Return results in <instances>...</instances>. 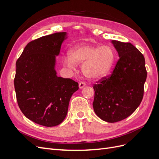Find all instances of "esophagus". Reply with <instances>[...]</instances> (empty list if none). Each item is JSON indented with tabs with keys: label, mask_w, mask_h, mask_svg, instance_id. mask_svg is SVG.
<instances>
[{
	"label": "esophagus",
	"mask_w": 159,
	"mask_h": 159,
	"mask_svg": "<svg viewBox=\"0 0 159 159\" xmlns=\"http://www.w3.org/2000/svg\"><path fill=\"white\" fill-rule=\"evenodd\" d=\"M85 85H86V84H85L84 82H80V83L79 84V88H80V89H81V88H83L84 87H85Z\"/></svg>",
	"instance_id": "obj_1"
}]
</instances>
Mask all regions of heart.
Listing matches in <instances>:
<instances>
[{"label": "heart", "mask_w": 159, "mask_h": 159, "mask_svg": "<svg viewBox=\"0 0 159 159\" xmlns=\"http://www.w3.org/2000/svg\"><path fill=\"white\" fill-rule=\"evenodd\" d=\"M115 60V53L111 46L84 44L77 46L64 57V63L73 68L82 64L81 71L89 79L98 80L110 71Z\"/></svg>", "instance_id": "obj_1"}]
</instances>
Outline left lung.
I'll list each match as a JSON object with an SVG mask.
<instances>
[{
  "mask_svg": "<svg viewBox=\"0 0 159 159\" xmlns=\"http://www.w3.org/2000/svg\"><path fill=\"white\" fill-rule=\"evenodd\" d=\"M119 59L107 78L93 85V107L105 121L115 123L130 116L141 103L147 79L145 57L129 42L112 40Z\"/></svg>",
  "mask_w": 159,
  "mask_h": 159,
  "instance_id": "8db88e82",
  "label": "left lung"
}]
</instances>
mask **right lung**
I'll use <instances>...</instances> for the list:
<instances>
[{
    "label": "right lung",
    "instance_id": "1",
    "mask_svg": "<svg viewBox=\"0 0 159 159\" xmlns=\"http://www.w3.org/2000/svg\"><path fill=\"white\" fill-rule=\"evenodd\" d=\"M66 32H57L30 42L17 60L14 89L19 108L32 121L45 127L60 124L78 83L56 75L58 56Z\"/></svg>",
    "mask_w": 159,
    "mask_h": 159
}]
</instances>
